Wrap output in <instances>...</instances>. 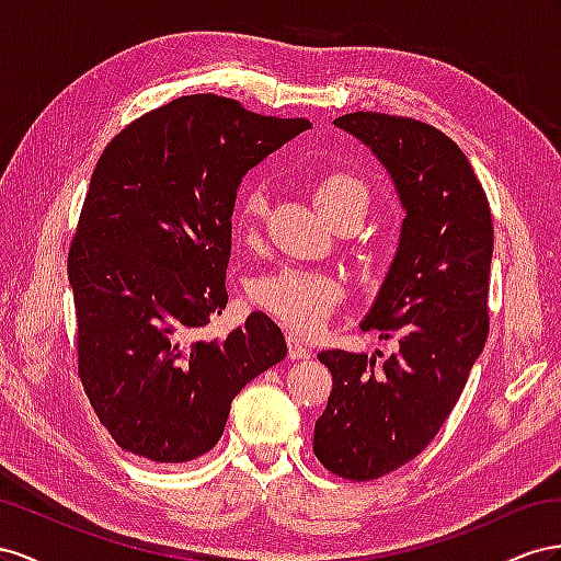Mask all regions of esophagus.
Instances as JSON below:
<instances>
[{"instance_id": "obj_1", "label": "esophagus", "mask_w": 561, "mask_h": 561, "mask_svg": "<svg viewBox=\"0 0 561 561\" xmlns=\"http://www.w3.org/2000/svg\"><path fill=\"white\" fill-rule=\"evenodd\" d=\"M286 347H289V357L291 359H308L310 357V350L302 345L298 339H294V335H289V339H286Z\"/></svg>"}]
</instances>
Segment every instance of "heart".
Here are the masks:
<instances>
[{
	"label": "heart",
	"instance_id": "obj_1",
	"mask_svg": "<svg viewBox=\"0 0 561 561\" xmlns=\"http://www.w3.org/2000/svg\"><path fill=\"white\" fill-rule=\"evenodd\" d=\"M319 209L329 220L350 214H366L371 202L369 185L347 171H327L312 185ZM267 190L251 185L239 202V228L244 234L259 230L267 214ZM249 298L255 308L275 317L282 327L298 335H310L327 324V319L343 298L339 277L324 270L282 265L263 272L249 284Z\"/></svg>",
	"mask_w": 561,
	"mask_h": 561
}]
</instances>
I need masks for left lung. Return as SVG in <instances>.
I'll return each mask as SVG.
<instances>
[{
    "instance_id": "obj_1",
    "label": "left lung",
    "mask_w": 561,
    "mask_h": 561,
    "mask_svg": "<svg viewBox=\"0 0 561 561\" xmlns=\"http://www.w3.org/2000/svg\"><path fill=\"white\" fill-rule=\"evenodd\" d=\"M388 169L404 206L394 261L364 331L397 339L382 366L364 352L327 350L333 376L314 423V456L352 482L407 466L435 439L489 335L493 222L482 183L435 126L382 112L333 122Z\"/></svg>"
}]
</instances>
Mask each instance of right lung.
<instances>
[{"instance_id":"obj_1","label":"right lung","mask_w":561,"mask_h":561,"mask_svg":"<svg viewBox=\"0 0 561 561\" xmlns=\"http://www.w3.org/2000/svg\"><path fill=\"white\" fill-rule=\"evenodd\" d=\"M310 126L195 93L131 122L103 150L68 277L79 378L124 451L154 462L211 451L232 399L286 357L279 327L263 312L226 339L204 329L228 306L242 175Z\"/></svg>"}]
</instances>
